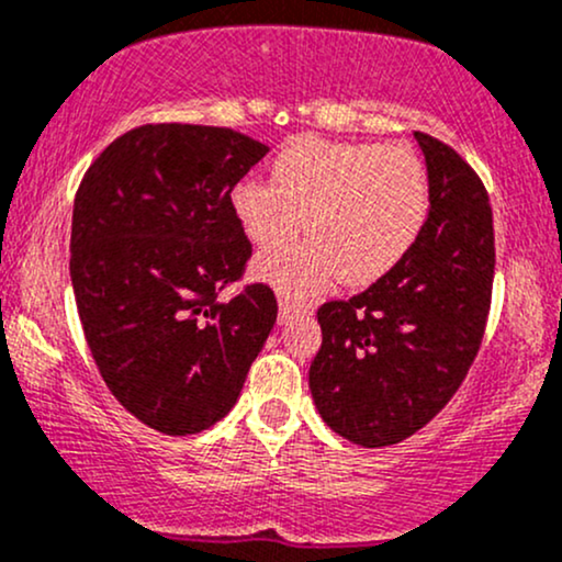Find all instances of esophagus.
I'll return each mask as SVG.
<instances>
[{
  "mask_svg": "<svg viewBox=\"0 0 562 562\" xmlns=\"http://www.w3.org/2000/svg\"><path fill=\"white\" fill-rule=\"evenodd\" d=\"M307 313H311V307H307V305H294V302H289V300L279 302V321H281V324H286V321L297 318V315H307Z\"/></svg>",
  "mask_w": 562,
  "mask_h": 562,
  "instance_id": "esophagus-1",
  "label": "esophagus"
}]
</instances>
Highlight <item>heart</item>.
Instances as JSON below:
<instances>
[{"label":"heart","mask_w":562,"mask_h":562,"mask_svg":"<svg viewBox=\"0 0 562 562\" xmlns=\"http://www.w3.org/2000/svg\"><path fill=\"white\" fill-rule=\"evenodd\" d=\"M233 214L260 249L302 228L305 241L257 257L255 276L289 300H305L342 273L361 286L398 265L417 241L430 206V182L408 145L331 143L302 137L273 161V186L233 188Z\"/></svg>","instance_id":"b5f03b06"}]
</instances>
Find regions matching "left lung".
Here are the masks:
<instances>
[{
    "label": "left lung",
    "mask_w": 562,
    "mask_h": 562,
    "mask_svg": "<svg viewBox=\"0 0 562 562\" xmlns=\"http://www.w3.org/2000/svg\"><path fill=\"white\" fill-rule=\"evenodd\" d=\"M430 210L408 255L350 300L318 307L311 363L321 419L363 449L406 440L468 376L491 307L494 217L481 178L457 150L414 132Z\"/></svg>",
    "instance_id": "left-lung-1"
}]
</instances>
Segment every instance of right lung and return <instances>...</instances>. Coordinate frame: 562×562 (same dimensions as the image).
Segmentation results:
<instances>
[{"mask_svg": "<svg viewBox=\"0 0 562 562\" xmlns=\"http://www.w3.org/2000/svg\"><path fill=\"white\" fill-rule=\"evenodd\" d=\"M268 145L225 127L145 124L116 137L81 180L71 283L100 376L150 430L196 435L236 406L279 315L241 279L251 255L231 206Z\"/></svg>", "mask_w": 562, "mask_h": 562, "instance_id": "1", "label": "right lung"}]
</instances>
